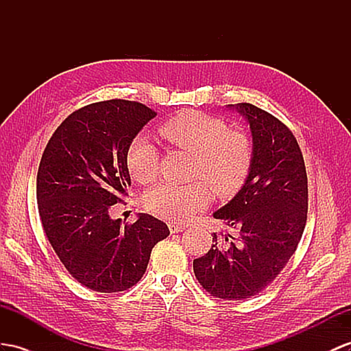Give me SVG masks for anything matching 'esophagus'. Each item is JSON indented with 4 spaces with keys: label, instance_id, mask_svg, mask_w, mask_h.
<instances>
[{
    "label": "esophagus",
    "instance_id": "obj_1",
    "mask_svg": "<svg viewBox=\"0 0 351 351\" xmlns=\"http://www.w3.org/2000/svg\"><path fill=\"white\" fill-rule=\"evenodd\" d=\"M169 228H170V232H173V234H176V232L184 231V230H185V226H184V223L170 222V223H169Z\"/></svg>",
    "mask_w": 351,
    "mask_h": 351
}]
</instances>
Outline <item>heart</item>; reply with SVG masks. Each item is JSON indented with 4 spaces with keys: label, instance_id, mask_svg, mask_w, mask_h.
Segmentation results:
<instances>
[{
    "label": "heart",
    "instance_id": "obj_1",
    "mask_svg": "<svg viewBox=\"0 0 351 351\" xmlns=\"http://www.w3.org/2000/svg\"><path fill=\"white\" fill-rule=\"evenodd\" d=\"M160 133L173 145L195 156L190 184L161 182L147 193V208L161 218L186 221L212 199L230 197L243 184L249 172V139L228 130L222 120L200 111H184L161 124ZM128 166L138 182L148 184L158 173V151L145 136L134 139L128 151Z\"/></svg>",
    "mask_w": 351,
    "mask_h": 351
}]
</instances>
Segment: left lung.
Listing matches in <instances>:
<instances>
[{
  "label": "left lung",
  "instance_id": "8db88e82",
  "mask_svg": "<svg viewBox=\"0 0 351 351\" xmlns=\"http://www.w3.org/2000/svg\"><path fill=\"white\" fill-rule=\"evenodd\" d=\"M249 124L252 157L239 193L213 212L232 234L213 232L194 274L210 295L246 300L271 283L298 247L308 209L307 173L292 132L252 104L227 105Z\"/></svg>",
  "mask_w": 351,
  "mask_h": 351
}]
</instances>
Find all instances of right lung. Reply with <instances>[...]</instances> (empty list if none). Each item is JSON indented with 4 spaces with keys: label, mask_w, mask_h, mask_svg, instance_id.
<instances>
[{
    "label": "right lung",
    "mask_w": 351,
    "mask_h": 351,
    "mask_svg": "<svg viewBox=\"0 0 351 351\" xmlns=\"http://www.w3.org/2000/svg\"><path fill=\"white\" fill-rule=\"evenodd\" d=\"M156 117L123 99L96 102L71 114L53 133L37 175L43 228L60 263L77 282L104 293L136 285L151 250L170 231L163 221L138 213L121 226L110 210L128 194V151Z\"/></svg>",
    "instance_id": "right-lung-1"
}]
</instances>
